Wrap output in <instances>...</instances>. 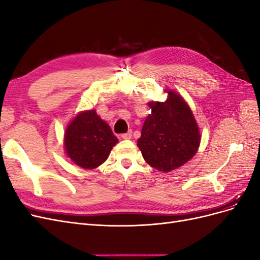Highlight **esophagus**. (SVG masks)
<instances>
[{
  "instance_id": "obj_1",
  "label": "esophagus",
  "mask_w": 260,
  "mask_h": 260,
  "mask_svg": "<svg viewBox=\"0 0 260 260\" xmlns=\"http://www.w3.org/2000/svg\"><path fill=\"white\" fill-rule=\"evenodd\" d=\"M131 137H132L131 131H128L127 133H123V135H121V138L124 140H129V139H131Z\"/></svg>"
}]
</instances>
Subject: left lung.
Instances as JSON below:
<instances>
[{
  "mask_svg": "<svg viewBox=\"0 0 260 260\" xmlns=\"http://www.w3.org/2000/svg\"><path fill=\"white\" fill-rule=\"evenodd\" d=\"M148 106L152 114L144 121L138 146L149 166L169 172L198 152L199 127L186 102L174 91H168L166 102H151Z\"/></svg>",
  "mask_w": 260,
  "mask_h": 260,
  "instance_id": "8db88e82",
  "label": "left lung"
}]
</instances>
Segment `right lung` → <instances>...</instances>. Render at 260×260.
<instances>
[{
  "label": "right lung",
  "instance_id": "1",
  "mask_svg": "<svg viewBox=\"0 0 260 260\" xmlns=\"http://www.w3.org/2000/svg\"><path fill=\"white\" fill-rule=\"evenodd\" d=\"M118 142L111 127L95 111L80 113L69 123L65 132L68 157L84 169H94L103 164Z\"/></svg>",
  "mask_w": 260,
  "mask_h": 260
}]
</instances>
